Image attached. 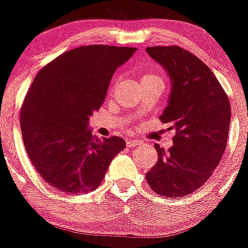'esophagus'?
<instances>
[{"label":"esophagus","instance_id":"obj_1","mask_svg":"<svg viewBox=\"0 0 248 248\" xmlns=\"http://www.w3.org/2000/svg\"><path fill=\"white\" fill-rule=\"evenodd\" d=\"M126 144H127V147H135V146H138V144H140V140H127Z\"/></svg>","mask_w":248,"mask_h":248}]
</instances>
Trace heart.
<instances>
[{"label":"heart","instance_id":"b5f03b06","mask_svg":"<svg viewBox=\"0 0 248 248\" xmlns=\"http://www.w3.org/2000/svg\"><path fill=\"white\" fill-rule=\"evenodd\" d=\"M142 80H160V81H163L159 75L153 74V73H147V74H144L142 77Z\"/></svg>","mask_w":248,"mask_h":248}]
</instances>
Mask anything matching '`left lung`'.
Here are the masks:
<instances>
[{
    "instance_id": "1",
    "label": "left lung",
    "mask_w": 248,
    "mask_h": 248,
    "mask_svg": "<svg viewBox=\"0 0 248 248\" xmlns=\"http://www.w3.org/2000/svg\"><path fill=\"white\" fill-rule=\"evenodd\" d=\"M147 53L166 69L171 80L168 105L159 119L175 129L173 146L155 144L158 160L146 174L158 195H189L207 182L224 155L231 108L213 71L178 46H148Z\"/></svg>"
}]
</instances>
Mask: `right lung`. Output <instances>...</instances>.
<instances>
[{
	"label": "right lung",
	"instance_id": "right-lung-1",
	"mask_svg": "<svg viewBox=\"0 0 248 248\" xmlns=\"http://www.w3.org/2000/svg\"><path fill=\"white\" fill-rule=\"evenodd\" d=\"M135 50L79 46L35 75L21 110L22 138L33 167L50 186L65 194L95 190L126 147L121 137L93 136L88 124L104 102L116 69Z\"/></svg>",
	"mask_w": 248,
	"mask_h": 248
}]
</instances>
